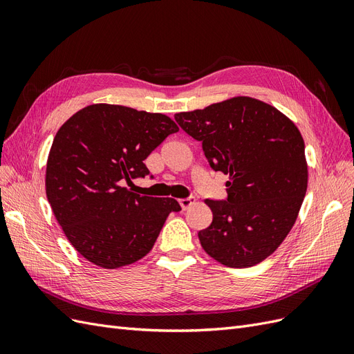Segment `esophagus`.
I'll list each match as a JSON object with an SVG mask.
<instances>
[{"label":"esophagus","instance_id":"esophagus-1","mask_svg":"<svg viewBox=\"0 0 354 354\" xmlns=\"http://www.w3.org/2000/svg\"><path fill=\"white\" fill-rule=\"evenodd\" d=\"M194 203V198L192 197H187V198H180L179 200V206L182 207V209H188L189 206H191V204Z\"/></svg>","mask_w":354,"mask_h":354}]
</instances>
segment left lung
I'll return each instance as SVG.
<instances>
[{
	"mask_svg": "<svg viewBox=\"0 0 354 354\" xmlns=\"http://www.w3.org/2000/svg\"><path fill=\"white\" fill-rule=\"evenodd\" d=\"M175 120L203 145L214 172L230 175L226 200H206L213 221L201 247L227 268H250L281 245L307 189L304 141L297 127L266 102L234 97Z\"/></svg>",
	"mask_w": 354,
	"mask_h": 354,
	"instance_id": "obj_1",
	"label": "left lung"
}]
</instances>
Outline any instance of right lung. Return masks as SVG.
<instances>
[{
    "label": "right lung",
    "mask_w": 354,
    "mask_h": 354,
    "mask_svg": "<svg viewBox=\"0 0 354 354\" xmlns=\"http://www.w3.org/2000/svg\"><path fill=\"white\" fill-rule=\"evenodd\" d=\"M176 123L162 113L91 104L63 123L47 162L45 191L57 222L88 261L104 269L135 263L150 253L174 198L140 196L123 187L145 178V158Z\"/></svg>",
    "instance_id": "obj_1"
}]
</instances>
